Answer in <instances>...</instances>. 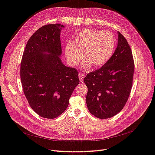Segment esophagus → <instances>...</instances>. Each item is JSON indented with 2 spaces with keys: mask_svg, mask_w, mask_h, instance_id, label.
I'll return each instance as SVG.
<instances>
[{
  "mask_svg": "<svg viewBox=\"0 0 155 155\" xmlns=\"http://www.w3.org/2000/svg\"><path fill=\"white\" fill-rule=\"evenodd\" d=\"M79 81L81 82L83 81V74L81 73H79Z\"/></svg>",
  "mask_w": 155,
  "mask_h": 155,
  "instance_id": "obj_1",
  "label": "esophagus"
}]
</instances>
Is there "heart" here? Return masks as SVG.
<instances>
[{"label": "heart", "instance_id": "b5f03b06", "mask_svg": "<svg viewBox=\"0 0 155 155\" xmlns=\"http://www.w3.org/2000/svg\"><path fill=\"white\" fill-rule=\"evenodd\" d=\"M115 46V38L111 32L87 29L75 36L72 43L66 44L64 53L68 63L73 67L80 64L84 56L85 68L92 65L100 68L110 59Z\"/></svg>", "mask_w": 155, "mask_h": 155}]
</instances>
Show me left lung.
<instances>
[{"instance_id":"8db88e82","label":"left lung","mask_w":155,"mask_h":155,"mask_svg":"<svg viewBox=\"0 0 155 155\" xmlns=\"http://www.w3.org/2000/svg\"><path fill=\"white\" fill-rule=\"evenodd\" d=\"M117 34V46L110 59L83 79L88 88V110L99 119L111 118L122 110L132 86V53L125 38L119 32Z\"/></svg>"}]
</instances>
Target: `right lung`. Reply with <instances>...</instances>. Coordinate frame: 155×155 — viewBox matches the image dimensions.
Returning a JSON list of instances; mask_svg holds the SVG:
<instances>
[{"mask_svg": "<svg viewBox=\"0 0 155 155\" xmlns=\"http://www.w3.org/2000/svg\"><path fill=\"white\" fill-rule=\"evenodd\" d=\"M64 25H46L28 40L21 63V80L29 105L46 119L59 116L79 84L78 72L61 59L60 35Z\"/></svg>", "mask_w": 155, "mask_h": 155, "instance_id": "right-lung-1", "label": "right lung"}]
</instances>
